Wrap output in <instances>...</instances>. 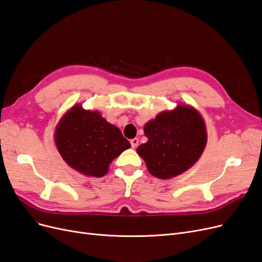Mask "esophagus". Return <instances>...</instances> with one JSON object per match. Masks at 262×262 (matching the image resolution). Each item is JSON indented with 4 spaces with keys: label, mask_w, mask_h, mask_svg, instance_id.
<instances>
[{
    "label": "esophagus",
    "mask_w": 262,
    "mask_h": 262,
    "mask_svg": "<svg viewBox=\"0 0 262 262\" xmlns=\"http://www.w3.org/2000/svg\"><path fill=\"white\" fill-rule=\"evenodd\" d=\"M130 143H131V146H132L133 148H135V147L138 146V144H139V139H137V138L132 139V140L130 141Z\"/></svg>",
    "instance_id": "obj_1"
}]
</instances>
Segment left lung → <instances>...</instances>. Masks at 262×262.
Masks as SVG:
<instances>
[{
    "label": "left lung",
    "instance_id": "8db88e82",
    "mask_svg": "<svg viewBox=\"0 0 262 262\" xmlns=\"http://www.w3.org/2000/svg\"><path fill=\"white\" fill-rule=\"evenodd\" d=\"M147 142L137 152L151 176L171 179L185 172L200 159L207 144V129L202 115L193 106L180 104L160 112L144 125Z\"/></svg>",
    "mask_w": 262,
    "mask_h": 262
}]
</instances>
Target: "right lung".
<instances>
[{
	"label": "right lung",
	"mask_w": 262,
	"mask_h": 262,
	"mask_svg": "<svg viewBox=\"0 0 262 262\" xmlns=\"http://www.w3.org/2000/svg\"><path fill=\"white\" fill-rule=\"evenodd\" d=\"M54 141L61 158L81 174L101 178L111 162L131 144L116 125L98 111H86L76 104L59 119Z\"/></svg>",
	"instance_id": "obj_1"
}]
</instances>
